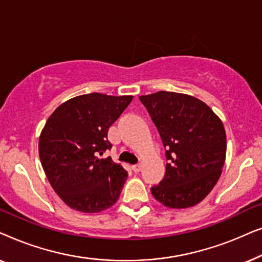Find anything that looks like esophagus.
I'll use <instances>...</instances> for the list:
<instances>
[{
  "label": "esophagus",
  "instance_id": "1",
  "mask_svg": "<svg viewBox=\"0 0 262 262\" xmlns=\"http://www.w3.org/2000/svg\"><path fill=\"white\" fill-rule=\"evenodd\" d=\"M131 169L135 171V173H139V171H141V169H142V166L141 164H134V166L131 167Z\"/></svg>",
  "mask_w": 262,
  "mask_h": 262
}]
</instances>
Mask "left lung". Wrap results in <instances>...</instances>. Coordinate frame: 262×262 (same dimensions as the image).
Listing matches in <instances>:
<instances>
[{"instance_id":"obj_1","label":"left lung","mask_w":262,"mask_h":262,"mask_svg":"<svg viewBox=\"0 0 262 262\" xmlns=\"http://www.w3.org/2000/svg\"><path fill=\"white\" fill-rule=\"evenodd\" d=\"M166 149L164 178L151 187L157 202L186 209L202 202L222 174L227 154L223 123L191 95L157 92L139 96Z\"/></svg>"}]
</instances>
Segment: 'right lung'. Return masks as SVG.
<instances>
[{
	"mask_svg": "<svg viewBox=\"0 0 262 262\" xmlns=\"http://www.w3.org/2000/svg\"><path fill=\"white\" fill-rule=\"evenodd\" d=\"M134 96L92 93L57 107L39 137V157L46 178L71 209L95 213L117 203L127 171L111 157L108 128Z\"/></svg>",
	"mask_w": 262,
	"mask_h": 262,
	"instance_id": "1",
	"label": "right lung"
}]
</instances>
